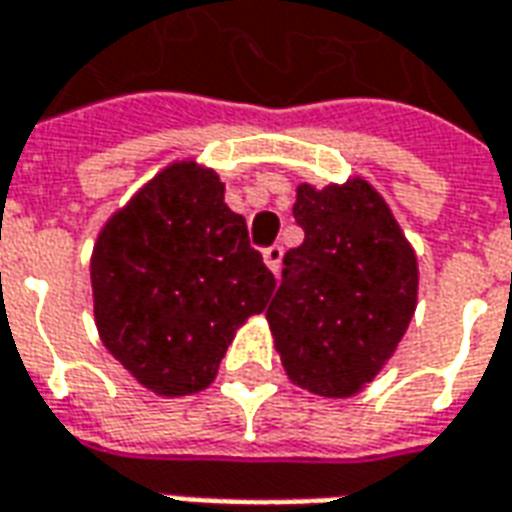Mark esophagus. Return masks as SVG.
<instances>
[{"mask_svg": "<svg viewBox=\"0 0 512 512\" xmlns=\"http://www.w3.org/2000/svg\"><path fill=\"white\" fill-rule=\"evenodd\" d=\"M282 246H268V249H263V260H266V266L277 274L279 268H282Z\"/></svg>", "mask_w": 512, "mask_h": 512, "instance_id": "34e87169", "label": "esophagus"}]
</instances>
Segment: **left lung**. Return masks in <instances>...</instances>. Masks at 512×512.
Wrapping results in <instances>:
<instances>
[{"mask_svg": "<svg viewBox=\"0 0 512 512\" xmlns=\"http://www.w3.org/2000/svg\"><path fill=\"white\" fill-rule=\"evenodd\" d=\"M304 241L285 255L266 310L274 348L296 386L321 397L362 392L395 354L417 310V252L365 178L299 183Z\"/></svg>", "mask_w": 512, "mask_h": 512, "instance_id": "obj_1", "label": "left lung"}]
</instances>
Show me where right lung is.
Listing matches in <instances>:
<instances>
[{
	"label": "right lung",
	"mask_w": 512,
	"mask_h": 512,
	"mask_svg": "<svg viewBox=\"0 0 512 512\" xmlns=\"http://www.w3.org/2000/svg\"><path fill=\"white\" fill-rule=\"evenodd\" d=\"M90 282L101 343L158 397L211 386L235 332L277 285L219 175L194 158L172 161L109 216Z\"/></svg>",
	"instance_id": "1"
}]
</instances>
